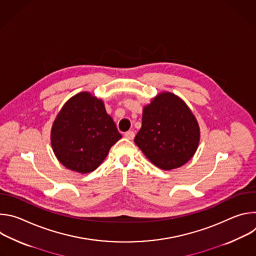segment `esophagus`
<instances>
[{
  "label": "esophagus",
  "mask_w": 256,
  "mask_h": 256,
  "mask_svg": "<svg viewBox=\"0 0 256 256\" xmlns=\"http://www.w3.org/2000/svg\"><path fill=\"white\" fill-rule=\"evenodd\" d=\"M124 136H126V138H128V140H132V138H134V132L132 130H128V132H126L124 134Z\"/></svg>",
  "instance_id": "34e87169"
}]
</instances>
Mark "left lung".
<instances>
[{
	"mask_svg": "<svg viewBox=\"0 0 256 256\" xmlns=\"http://www.w3.org/2000/svg\"><path fill=\"white\" fill-rule=\"evenodd\" d=\"M200 136L196 118L186 102L173 93L162 92L144 107L134 142L155 166L171 170L192 158Z\"/></svg>",
	"mask_w": 256,
	"mask_h": 256,
	"instance_id": "obj_1",
	"label": "left lung"
}]
</instances>
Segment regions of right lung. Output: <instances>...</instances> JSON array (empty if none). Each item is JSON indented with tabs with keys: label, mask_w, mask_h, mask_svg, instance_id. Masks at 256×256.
<instances>
[{
	"label": "right lung",
	"mask_w": 256,
	"mask_h": 256,
	"mask_svg": "<svg viewBox=\"0 0 256 256\" xmlns=\"http://www.w3.org/2000/svg\"><path fill=\"white\" fill-rule=\"evenodd\" d=\"M122 136L103 101L89 92L78 93L64 103L50 132L58 160L79 173L94 171Z\"/></svg>",
	"instance_id": "1"
}]
</instances>
